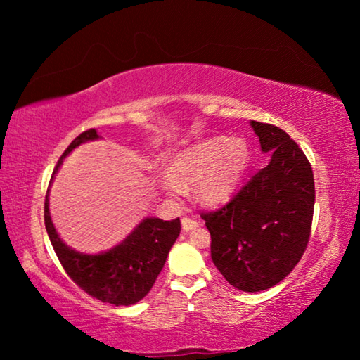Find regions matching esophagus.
<instances>
[{
  "label": "esophagus",
  "mask_w": 360,
  "mask_h": 360,
  "mask_svg": "<svg viewBox=\"0 0 360 360\" xmlns=\"http://www.w3.org/2000/svg\"><path fill=\"white\" fill-rule=\"evenodd\" d=\"M181 224H182V229H184V230H193L200 225L198 221H195V219H191V217H182Z\"/></svg>",
  "instance_id": "34e87169"
}]
</instances>
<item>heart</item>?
I'll return each mask as SVG.
<instances>
[{
    "instance_id": "b5f03b06",
    "label": "heart",
    "mask_w": 360,
    "mask_h": 360,
    "mask_svg": "<svg viewBox=\"0 0 360 360\" xmlns=\"http://www.w3.org/2000/svg\"><path fill=\"white\" fill-rule=\"evenodd\" d=\"M248 148L241 141L212 138L192 146L173 157L169 178L163 187L181 195L184 187L195 184V195L206 205H219L236 191L248 165Z\"/></svg>"
}]
</instances>
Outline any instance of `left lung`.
<instances>
[{"mask_svg":"<svg viewBox=\"0 0 360 360\" xmlns=\"http://www.w3.org/2000/svg\"><path fill=\"white\" fill-rule=\"evenodd\" d=\"M271 160L227 203L200 216L211 259L233 288L260 292L289 275L307 251L314 212L311 163L284 130L251 122Z\"/></svg>","mask_w":360,"mask_h":360,"instance_id":"1","label":"left lung"}]
</instances>
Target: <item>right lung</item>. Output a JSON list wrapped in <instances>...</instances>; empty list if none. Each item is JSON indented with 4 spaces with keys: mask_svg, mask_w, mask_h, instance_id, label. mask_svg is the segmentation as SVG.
I'll return each mask as SVG.
<instances>
[{
    "mask_svg": "<svg viewBox=\"0 0 360 360\" xmlns=\"http://www.w3.org/2000/svg\"><path fill=\"white\" fill-rule=\"evenodd\" d=\"M98 138L95 129L85 130L75 138L57 162L53 174L63 158L81 143ZM49 188L44 202V222L49 238L66 275L89 295L105 303L133 304L149 294L158 273L162 271L168 252L181 231V221H162L150 217L138 225L124 243L105 254L87 255L72 251L60 240L49 214Z\"/></svg>",
    "mask_w": 360,
    "mask_h": 360,
    "instance_id": "1",
    "label": "right lung"
}]
</instances>
